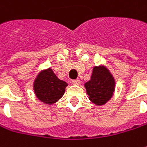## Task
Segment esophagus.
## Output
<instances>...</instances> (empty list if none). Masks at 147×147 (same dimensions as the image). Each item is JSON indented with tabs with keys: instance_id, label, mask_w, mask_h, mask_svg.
Segmentation results:
<instances>
[{
	"instance_id": "esophagus-1",
	"label": "esophagus",
	"mask_w": 147,
	"mask_h": 147,
	"mask_svg": "<svg viewBox=\"0 0 147 147\" xmlns=\"http://www.w3.org/2000/svg\"><path fill=\"white\" fill-rule=\"evenodd\" d=\"M71 83H72V85H80V80L79 79H76V80H74L71 81Z\"/></svg>"
}]
</instances>
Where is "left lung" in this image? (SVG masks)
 <instances>
[{
    "instance_id": "obj_1",
    "label": "left lung",
    "mask_w": 147,
    "mask_h": 147,
    "mask_svg": "<svg viewBox=\"0 0 147 147\" xmlns=\"http://www.w3.org/2000/svg\"><path fill=\"white\" fill-rule=\"evenodd\" d=\"M90 100L96 105H104L111 99L115 90V80L104 66L93 68L90 80L85 84Z\"/></svg>"
}]
</instances>
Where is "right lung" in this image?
<instances>
[{"mask_svg":"<svg viewBox=\"0 0 147 147\" xmlns=\"http://www.w3.org/2000/svg\"><path fill=\"white\" fill-rule=\"evenodd\" d=\"M67 83L57 78L51 68L39 72L34 82L37 98L47 105H53L62 97Z\"/></svg>","mask_w":147,"mask_h":147,"instance_id":"right-lung-1","label":"right lung"}]
</instances>
